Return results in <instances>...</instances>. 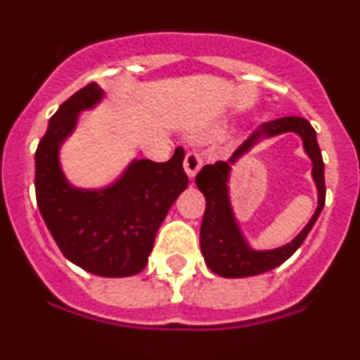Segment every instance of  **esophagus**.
Wrapping results in <instances>:
<instances>
[{"label": "esophagus", "instance_id": "34e87169", "mask_svg": "<svg viewBox=\"0 0 360 360\" xmlns=\"http://www.w3.org/2000/svg\"><path fill=\"white\" fill-rule=\"evenodd\" d=\"M183 166H185V172L188 177H195V174H198V172L201 170V166H203V159H201L199 152L190 150V152H186Z\"/></svg>", "mask_w": 360, "mask_h": 360}]
</instances>
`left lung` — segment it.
<instances>
[{
	"mask_svg": "<svg viewBox=\"0 0 360 360\" xmlns=\"http://www.w3.org/2000/svg\"><path fill=\"white\" fill-rule=\"evenodd\" d=\"M288 131H295L301 135L304 141V149L314 161V179L319 190V207L310 223L304 227V231L291 244L273 251H255L250 250L245 241L231 214L228 187L226 186L228 174L230 173V162H236L238 156L243 155L262 136H274ZM195 185L207 199L199 241H201V252H203L208 269L225 278H243L267 273L271 269L283 264L304 243V240L315 225L316 217L320 216L322 208H324V161H322V153H320L319 143H316V131L302 117H282V119L271 120L250 135L245 143L234 152V155L229 159V162L217 161L216 165L203 166L201 172L195 175Z\"/></svg>",
	"mask_w": 360,
	"mask_h": 360,
	"instance_id": "obj_1",
	"label": "left lung"
}]
</instances>
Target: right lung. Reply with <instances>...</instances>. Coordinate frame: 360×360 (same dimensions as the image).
Instances as JSON below:
<instances>
[{"label":"right lung","mask_w":360,"mask_h":360,"mask_svg":"<svg viewBox=\"0 0 360 360\" xmlns=\"http://www.w3.org/2000/svg\"><path fill=\"white\" fill-rule=\"evenodd\" d=\"M102 93L98 84H87L51 117L36 150V203L72 264L98 276H134L146 267L157 229L188 186L185 150L177 148L166 162L134 161L108 188H72L60 168L58 150L77 126L78 113L93 108Z\"/></svg>","instance_id":"right-lung-1"}]
</instances>
